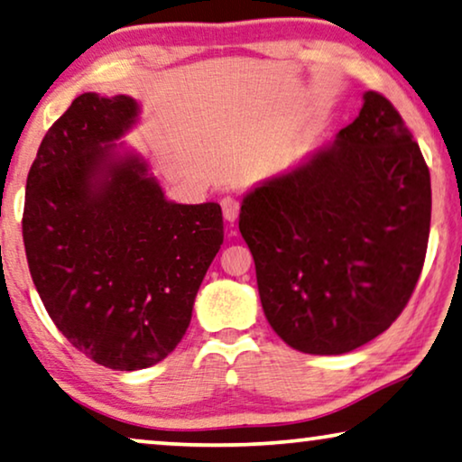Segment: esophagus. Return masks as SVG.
I'll return each mask as SVG.
<instances>
[{
  "instance_id": "obj_1",
  "label": "esophagus",
  "mask_w": 462,
  "mask_h": 462,
  "mask_svg": "<svg viewBox=\"0 0 462 462\" xmlns=\"http://www.w3.org/2000/svg\"><path fill=\"white\" fill-rule=\"evenodd\" d=\"M222 211H224V219L228 224H234L238 219V213H240V203L236 199L232 197H224L222 199Z\"/></svg>"
}]
</instances>
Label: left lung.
<instances>
[{
    "label": "left lung",
    "instance_id": "left-lung-1",
    "mask_svg": "<svg viewBox=\"0 0 462 462\" xmlns=\"http://www.w3.org/2000/svg\"><path fill=\"white\" fill-rule=\"evenodd\" d=\"M429 224L423 152L379 92L333 144L246 194L238 219L270 327L316 356L392 327L419 282Z\"/></svg>",
    "mask_w": 462,
    "mask_h": 462
}]
</instances>
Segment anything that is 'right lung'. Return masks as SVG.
Instances as JSON below:
<instances>
[{"instance_id":"1","label":"right lung","mask_w":462,"mask_h":462,"mask_svg":"<svg viewBox=\"0 0 462 462\" xmlns=\"http://www.w3.org/2000/svg\"><path fill=\"white\" fill-rule=\"evenodd\" d=\"M135 116L129 96L75 98L42 140L23 213L31 278L50 318L113 370L173 352L224 243L222 207L171 203L144 161L115 151Z\"/></svg>"}]
</instances>
